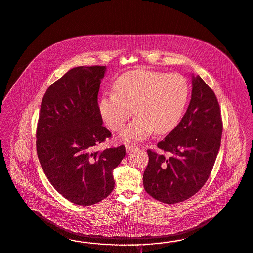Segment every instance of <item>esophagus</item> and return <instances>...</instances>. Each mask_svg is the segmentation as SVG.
I'll list each match as a JSON object with an SVG mask.
<instances>
[{"instance_id": "1", "label": "esophagus", "mask_w": 253, "mask_h": 253, "mask_svg": "<svg viewBox=\"0 0 253 253\" xmlns=\"http://www.w3.org/2000/svg\"><path fill=\"white\" fill-rule=\"evenodd\" d=\"M125 148H126V151H127L128 153H131L132 151H134V150L136 149V147L133 146V145H131V144H127V145L125 146Z\"/></svg>"}]
</instances>
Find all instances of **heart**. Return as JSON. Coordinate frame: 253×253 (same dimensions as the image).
Instances as JSON below:
<instances>
[{"instance_id": "obj_1", "label": "heart", "mask_w": 253, "mask_h": 253, "mask_svg": "<svg viewBox=\"0 0 253 253\" xmlns=\"http://www.w3.org/2000/svg\"><path fill=\"white\" fill-rule=\"evenodd\" d=\"M190 94L186 79L179 74L136 70L121 76L114 92L100 101V113L110 130H121L131 118L134 120L122 131V139L142 141L155 131L165 134L180 121Z\"/></svg>"}]
</instances>
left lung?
<instances>
[{
  "instance_id": "8db88e82",
  "label": "left lung",
  "mask_w": 253,
  "mask_h": 253,
  "mask_svg": "<svg viewBox=\"0 0 253 253\" xmlns=\"http://www.w3.org/2000/svg\"><path fill=\"white\" fill-rule=\"evenodd\" d=\"M192 99L182 120L158 143L169 157L148 150L144 188L166 204L183 202L200 191L220 147L222 121L217 97L198 75L192 76Z\"/></svg>"
}]
</instances>
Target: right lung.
<instances>
[{
  "instance_id": "obj_1",
  "label": "right lung",
  "mask_w": 253,
  "mask_h": 253,
  "mask_svg": "<svg viewBox=\"0 0 253 253\" xmlns=\"http://www.w3.org/2000/svg\"><path fill=\"white\" fill-rule=\"evenodd\" d=\"M105 66L69 70L44 93L36 129L39 162L54 189L67 200L90 206L114 190L113 170L126 150L95 151L111 132L103 126L98 92Z\"/></svg>"
}]
</instances>
